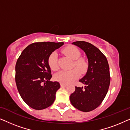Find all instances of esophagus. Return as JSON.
I'll use <instances>...</instances> for the list:
<instances>
[{
	"mask_svg": "<svg viewBox=\"0 0 130 130\" xmlns=\"http://www.w3.org/2000/svg\"><path fill=\"white\" fill-rule=\"evenodd\" d=\"M67 86L66 84H64V83H61V87H66Z\"/></svg>",
	"mask_w": 130,
	"mask_h": 130,
	"instance_id": "34e87169",
	"label": "esophagus"
}]
</instances>
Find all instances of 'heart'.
<instances>
[{
	"mask_svg": "<svg viewBox=\"0 0 130 130\" xmlns=\"http://www.w3.org/2000/svg\"><path fill=\"white\" fill-rule=\"evenodd\" d=\"M63 51L67 56L74 60V66H76L77 69L74 68L69 70L60 71L55 74L54 78L57 81L64 84H68L77 79L79 77L80 73H85L88 70V64L85 59L79 58L80 56V52L74 46H67L63 49ZM48 64L50 68L52 70H57L58 66L57 54L56 53H53L50 55L48 58Z\"/></svg>",
	"mask_w": 130,
	"mask_h": 130,
	"instance_id": "1",
	"label": "heart"
}]
</instances>
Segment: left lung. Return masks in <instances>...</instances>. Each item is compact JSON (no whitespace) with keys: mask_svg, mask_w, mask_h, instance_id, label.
Here are the masks:
<instances>
[{"mask_svg":"<svg viewBox=\"0 0 130 130\" xmlns=\"http://www.w3.org/2000/svg\"><path fill=\"white\" fill-rule=\"evenodd\" d=\"M72 44L84 51L88 60V68L84 77L79 80L85 88L76 86L70 100L77 109L89 112L100 105L107 93L111 80L109 64L104 54L89 42L76 41Z\"/></svg>","mask_w":130,"mask_h":130,"instance_id":"8db88e82","label":"left lung"}]
</instances>
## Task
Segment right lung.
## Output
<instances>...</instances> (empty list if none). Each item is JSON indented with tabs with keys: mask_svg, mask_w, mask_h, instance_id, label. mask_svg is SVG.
Returning <instances> with one entry per match:
<instances>
[{
	"mask_svg": "<svg viewBox=\"0 0 130 130\" xmlns=\"http://www.w3.org/2000/svg\"><path fill=\"white\" fill-rule=\"evenodd\" d=\"M64 42H41L25 48L15 66V82L21 98L30 107L41 110L51 106L60 88L58 82H51L52 75L48 64L51 53Z\"/></svg>",
	"mask_w": 130,
	"mask_h": 130,
	"instance_id": "right-lung-1",
	"label": "right lung"
}]
</instances>
